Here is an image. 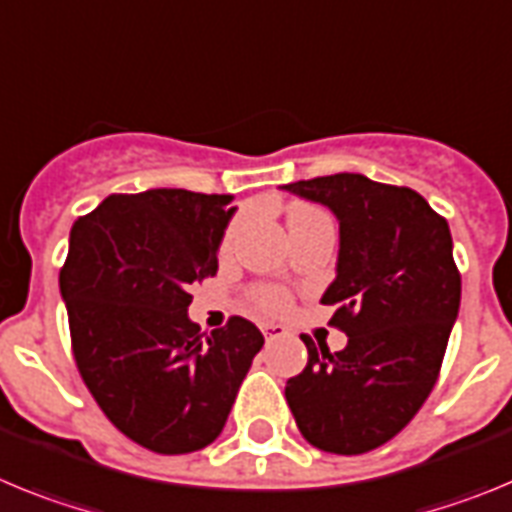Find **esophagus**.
Instances as JSON below:
<instances>
[{"label": "esophagus", "instance_id": "1", "mask_svg": "<svg viewBox=\"0 0 512 512\" xmlns=\"http://www.w3.org/2000/svg\"><path fill=\"white\" fill-rule=\"evenodd\" d=\"M262 334H265L267 342H273V339H280V336H285L288 331L280 324H262Z\"/></svg>", "mask_w": 512, "mask_h": 512}]
</instances>
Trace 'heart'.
Masks as SVG:
<instances>
[{
	"mask_svg": "<svg viewBox=\"0 0 512 512\" xmlns=\"http://www.w3.org/2000/svg\"><path fill=\"white\" fill-rule=\"evenodd\" d=\"M311 214H324V211L316 209V206H296V209L290 211V219H298V216H311ZM229 239H232V232H229L227 242ZM260 303L265 308H270V311H278V308L285 306V296L283 293H278V290H262Z\"/></svg>",
	"mask_w": 512,
	"mask_h": 512,
	"instance_id": "b5f03b06",
	"label": "heart"
}]
</instances>
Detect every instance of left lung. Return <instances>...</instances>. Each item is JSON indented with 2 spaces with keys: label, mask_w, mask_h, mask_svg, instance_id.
Here are the masks:
<instances>
[{
  "label": "left lung",
  "mask_w": 512,
  "mask_h": 512,
  "mask_svg": "<svg viewBox=\"0 0 512 512\" xmlns=\"http://www.w3.org/2000/svg\"><path fill=\"white\" fill-rule=\"evenodd\" d=\"M283 188L339 222L336 278L321 303L347 334L334 354L303 336L308 365L285 400L308 444L365 454L408 426L439 377L462 298L449 224L421 193L359 173Z\"/></svg>",
  "instance_id": "obj_1"
}]
</instances>
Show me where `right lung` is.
I'll return each mask as SVG.
<instances>
[{"mask_svg": "<svg viewBox=\"0 0 512 512\" xmlns=\"http://www.w3.org/2000/svg\"><path fill=\"white\" fill-rule=\"evenodd\" d=\"M229 204L183 188L114 193L71 229L61 296L76 367L104 416L158 454L222 434L265 344L242 316L209 336L188 319V288L219 267Z\"/></svg>", "mask_w": 512, "mask_h": 512, "instance_id": "1", "label": "right lung"}]
</instances>
